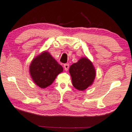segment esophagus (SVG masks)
Wrapping results in <instances>:
<instances>
[{
  "label": "esophagus",
  "mask_w": 132,
  "mask_h": 132,
  "mask_svg": "<svg viewBox=\"0 0 132 132\" xmlns=\"http://www.w3.org/2000/svg\"><path fill=\"white\" fill-rule=\"evenodd\" d=\"M69 67V64H64V69H65V70H66V71H68V70Z\"/></svg>",
  "instance_id": "esophagus-1"
}]
</instances>
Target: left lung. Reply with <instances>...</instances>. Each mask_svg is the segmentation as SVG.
Returning <instances> with one entry per match:
<instances>
[{
    "mask_svg": "<svg viewBox=\"0 0 132 132\" xmlns=\"http://www.w3.org/2000/svg\"><path fill=\"white\" fill-rule=\"evenodd\" d=\"M73 86L79 91L90 87L95 79L96 72L93 63L87 57H82L69 68Z\"/></svg>",
    "mask_w": 132,
    "mask_h": 132,
    "instance_id": "1",
    "label": "left lung"
}]
</instances>
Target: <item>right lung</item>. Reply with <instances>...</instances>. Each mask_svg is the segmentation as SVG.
<instances>
[{
	"label": "right lung",
	"instance_id": "add662e5",
	"mask_svg": "<svg viewBox=\"0 0 132 132\" xmlns=\"http://www.w3.org/2000/svg\"><path fill=\"white\" fill-rule=\"evenodd\" d=\"M63 71V67L50 54L44 51L31 61L29 66L30 77L35 84L45 88L54 82L57 76Z\"/></svg>",
	"mask_w": 132,
	"mask_h": 132
}]
</instances>
